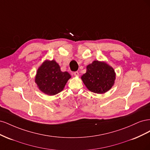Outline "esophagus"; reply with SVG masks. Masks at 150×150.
<instances>
[{
	"instance_id": "34e87169",
	"label": "esophagus",
	"mask_w": 150,
	"mask_h": 150,
	"mask_svg": "<svg viewBox=\"0 0 150 150\" xmlns=\"http://www.w3.org/2000/svg\"><path fill=\"white\" fill-rule=\"evenodd\" d=\"M74 75L75 76H79V72L78 71H76L74 72Z\"/></svg>"
}]
</instances>
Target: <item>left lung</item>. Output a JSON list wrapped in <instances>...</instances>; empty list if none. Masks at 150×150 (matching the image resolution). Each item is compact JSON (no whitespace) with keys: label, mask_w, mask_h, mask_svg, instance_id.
<instances>
[{"label":"left lung","mask_w":150,"mask_h":150,"mask_svg":"<svg viewBox=\"0 0 150 150\" xmlns=\"http://www.w3.org/2000/svg\"><path fill=\"white\" fill-rule=\"evenodd\" d=\"M86 69L81 79L90 91L103 94L114 85L116 73L114 69L106 62L94 61L87 66Z\"/></svg>","instance_id":"left-lung-1"}]
</instances>
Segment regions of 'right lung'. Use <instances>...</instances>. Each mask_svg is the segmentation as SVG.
Masks as SVG:
<instances>
[{"label": "right lung", "mask_w": 150, "mask_h": 150, "mask_svg": "<svg viewBox=\"0 0 150 150\" xmlns=\"http://www.w3.org/2000/svg\"><path fill=\"white\" fill-rule=\"evenodd\" d=\"M71 77L67 72L61 71L55 61L46 60L38 69L35 83L42 93L53 96L62 91Z\"/></svg>", "instance_id": "add662e5"}]
</instances>
